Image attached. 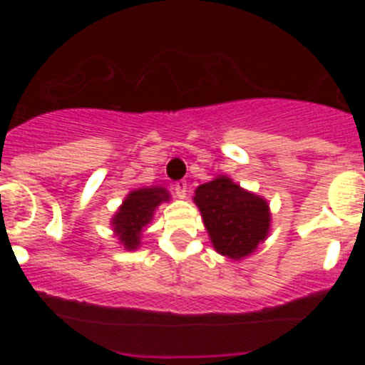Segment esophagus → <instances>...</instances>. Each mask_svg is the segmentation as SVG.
<instances>
[{
	"instance_id": "1",
	"label": "esophagus",
	"mask_w": 365,
	"mask_h": 365,
	"mask_svg": "<svg viewBox=\"0 0 365 365\" xmlns=\"http://www.w3.org/2000/svg\"><path fill=\"white\" fill-rule=\"evenodd\" d=\"M187 189H189V185H187V182H183V180L182 182L175 183V192L180 200H183V197L187 196Z\"/></svg>"
}]
</instances>
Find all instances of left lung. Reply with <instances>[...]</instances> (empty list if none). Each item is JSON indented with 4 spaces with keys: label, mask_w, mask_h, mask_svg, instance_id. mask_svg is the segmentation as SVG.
<instances>
[{
    "label": "left lung",
    "mask_w": 365,
    "mask_h": 365,
    "mask_svg": "<svg viewBox=\"0 0 365 365\" xmlns=\"http://www.w3.org/2000/svg\"><path fill=\"white\" fill-rule=\"evenodd\" d=\"M192 200L200 208L213 249L227 259L240 261L251 256L270 233L268 201L230 176L219 175L200 185Z\"/></svg>",
    "instance_id": "1"
}]
</instances>
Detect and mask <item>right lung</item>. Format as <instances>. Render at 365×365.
Instances as JSON below:
<instances>
[{"mask_svg":"<svg viewBox=\"0 0 365 365\" xmlns=\"http://www.w3.org/2000/svg\"><path fill=\"white\" fill-rule=\"evenodd\" d=\"M169 200L171 194L159 185L130 190L111 219L118 244L123 245L125 251H135L141 247L143 231L153 220L155 210Z\"/></svg>","mask_w":365,"mask_h":365,"instance_id":"1","label":"right lung"}]
</instances>
